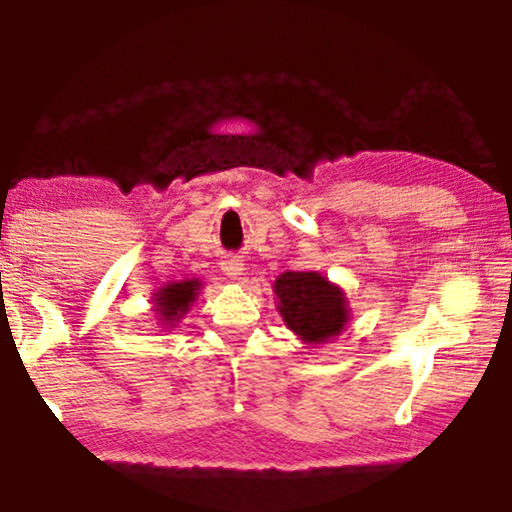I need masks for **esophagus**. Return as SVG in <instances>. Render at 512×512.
I'll return each instance as SVG.
<instances>
[{
	"label": "esophagus",
	"mask_w": 512,
	"mask_h": 512,
	"mask_svg": "<svg viewBox=\"0 0 512 512\" xmlns=\"http://www.w3.org/2000/svg\"><path fill=\"white\" fill-rule=\"evenodd\" d=\"M223 275H228L230 279H242L244 275V261L240 256H228L226 261L221 263Z\"/></svg>",
	"instance_id": "obj_1"
}]
</instances>
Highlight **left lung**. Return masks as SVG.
<instances>
[{
    "instance_id": "1",
    "label": "left lung",
    "mask_w": 512,
    "mask_h": 512,
    "mask_svg": "<svg viewBox=\"0 0 512 512\" xmlns=\"http://www.w3.org/2000/svg\"><path fill=\"white\" fill-rule=\"evenodd\" d=\"M272 289L286 328L305 345L317 347L338 338L352 317L345 291L317 270L282 272Z\"/></svg>"
}]
</instances>
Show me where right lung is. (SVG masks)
Segmentation results:
<instances>
[{
	"mask_svg": "<svg viewBox=\"0 0 512 512\" xmlns=\"http://www.w3.org/2000/svg\"><path fill=\"white\" fill-rule=\"evenodd\" d=\"M202 291V282L198 277L193 279H179V282H170L153 293L151 298V312L153 319L160 328H177L179 321L186 317L195 300H198Z\"/></svg>",
	"mask_w": 512,
	"mask_h": 512,
	"instance_id": "1",
	"label": "right lung"
}]
</instances>
